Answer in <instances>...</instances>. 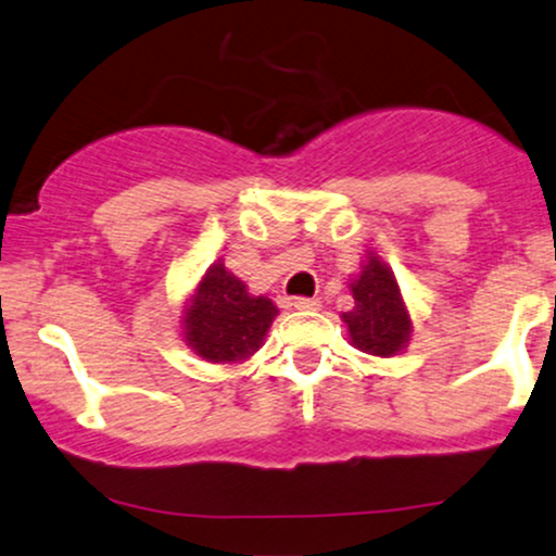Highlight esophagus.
Instances as JSON below:
<instances>
[{"label": "esophagus", "mask_w": 556, "mask_h": 556, "mask_svg": "<svg viewBox=\"0 0 556 556\" xmlns=\"http://www.w3.org/2000/svg\"><path fill=\"white\" fill-rule=\"evenodd\" d=\"M293 306H296L299 312H317L319 309V302H317V299L299 296V299H293Z\"/></svg>", "instance_id": "esophagus-1"}]
</instances>
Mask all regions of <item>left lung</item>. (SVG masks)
Returning a JSON list of instances; mask_svg holds the SVG:
<instances>
[{
	"mask_svg": "<svg viewBox=\"0 0 556 556\" xmlns=\"http://www.w3.org/2000/svg\"><path fill=\"white\" fill-rule=\"evenodd\" d=\"M349 286L354 309L343 312L341 319L349 328L351 345L380 358L403 354L414 332V319L388 263L369 250Z\"/></svg>",
	"mask_w": 556,
	"mask_h": 556,
	"instance_id": "8db88e82",
	"label": "left lung"
}]
</instances>
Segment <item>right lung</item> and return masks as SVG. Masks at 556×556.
<instances>
[{
	"label": "right lung",
	"mask_w": 556,
	"mask_h": 556,
	"mask_svg": "<svg viewBox=\"0 0 556 556\" xmlns=\"http://www.w3.org/2000/svg\"><path fill=\"white\" fill-rule=\"evenodd\" d=\"M278 306L254 296L244 280L228 273L224 260L202 273L181 304V341L211 364H244L263 349Z\"/></svg>",
	"instance_id": "1"
}]
</instances>
